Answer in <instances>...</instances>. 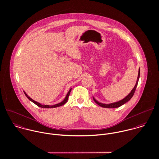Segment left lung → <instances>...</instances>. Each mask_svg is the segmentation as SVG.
Masks as SVG:
<instances>
[{
	"label": "left lung",
	"mask_w": 159,
	"mask_h": 159,
	"mask_svg": "<svg viewBox=\"0 0 159 159\" xmlns=\"http://www.w3.org/2000/svg\"><path fill=\"white\" fill-rule=\"evenodd\" d=\"M139 76H140V69L139 70V74H138V77L137 82H136V85H135L134 89L132 90V91L131 92V93H130L127 97H126L124 99H123L122 100H121V101H120V102H116V103H111V104H103V103H101L97 102V101L93 98L94 102H95L97 105H98L99 106H100V107H103V108H118V107H121V105H124L125 103H126V102H128V101H129V100H131V98L133 97V96L134 95V92H135L136 89V87H137V85H138V84Z\"/></svg>",
	"instance_id": "1"
}]
</instances>
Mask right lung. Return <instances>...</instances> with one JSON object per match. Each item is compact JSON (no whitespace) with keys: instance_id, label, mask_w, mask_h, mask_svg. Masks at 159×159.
<instances>
[{"instance_id":"right-lung-1","label":"right lung","mask_w":159,"mask_h":159,"mask_svg":"<svg viewBox=\"0 0 159 159\" xmlns=\"http://www.w3.org/2000/svg\"><path fill=\"white\" fill-rule=\"evenodd\" d=\"M70 91H71V89H70V90L69 91V92L67 93V95H66V98H65V99L62 102H61V103H58V104H56V105H52V106H49V105H41L40 103H38V102H35V101H34L33 100H32L31 98H30L26 94V93L25 92H24L25 93V95H26V97L30 100V101H31L33 103H34L35 105H36L38 107H41V108H56V107H61V106H62V105H64L67 102V100H68V98H69V95H70Z\"/></svg>"}]
</instances>
